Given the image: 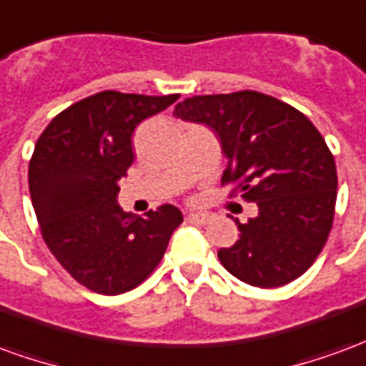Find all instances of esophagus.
<instances>
[{"label":"esophagus","mask_w":366,"mask_h":366,"mask_svg":"<svg viewBox=\"0 0 366 366\" xmlns=\"http://www.w3.org/2000/svg\"><path fill=\"white\" fill-rule=\"evenodd\" d=\"M186 219L190 223H196V225H204L212 219V215L206 214V212H190V214L186 215Z\"/></svg>","instance_id":"1"}]
</instances>
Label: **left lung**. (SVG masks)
I'll list each match as a JSON object with an SVG mask.
<instances>
[{
	"label": "left lung",
	"instance_id": "8db88e82",
	"mask_svg": "<svg viewBox=\"0 0 366 366\" xmlns=\"http://www.w3.org/2000/svg\"><path fill=\"white\" fill-rule=\"evenodd\" d=\"M174 115L214 131L227 159L223 182H239L259 214L237 223L239 239L217 257L231 274L276 288L322 253L337 198L335 160L304 113L259 92L194 96Z\"/></svg>",
	"mask_w": 366,
	"mask_h": 366
}]
</instances>
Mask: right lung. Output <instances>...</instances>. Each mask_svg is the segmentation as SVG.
Segmentation results:
<instances>
[{
  "instance_id": "right-lung-1",
  "label": "right lung",
  "mask_w": 366,
  "mask_h": 366,
  "mask_svg": "<svg viewBox=\"0 0 366 366\" xmlns=\"http://www.w3.org/2000/svg\"><path fill=\"white\" fill-rule=\"evenodd\" d=\"M178 97L99 92L59 113L36 141L29 192L44 243L72 278L97 294L139 286L182 223V212L170 204L144 217L117 204L119 180L135 159L133 131Z\"/></svg>"
}]
</instances>
